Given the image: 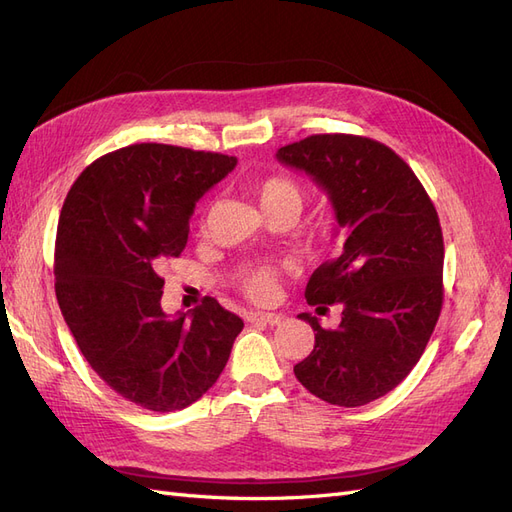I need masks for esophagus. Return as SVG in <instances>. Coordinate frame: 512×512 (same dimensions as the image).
<instances>
[{
    "label": "esophagus",
    "instance_id": "34e87169",
    "mask_svg": "<svg viewBox=\"0 0 512 512\" xmlns=\"http://www.w3.org/2000/svg\"><path fill=\"white\" fill-rule=\"evenodd\" d=\"M250 320L252 322H265V324H271V327H275V324H280L284 318L280 314H265V312H254L250 314Z\"/></svg>",
    "mask_w": 512,
    "mask_h": 512
}]
</instances>
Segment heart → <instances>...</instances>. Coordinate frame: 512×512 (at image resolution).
I'll use <instances>...</instances> for the list:
<instances>
[{"label": "heart", "instance_id": "b5f03b06", "mask_svg": "<svg viewBox=\"0 0 512 512\" xmlns=\"http://www.w3.org/2000/svg\"><path fill=\"white\" fill-rule=\"evenodd\" d=\"M258 203L267 215H288L290 220L303 211L307 200L305 185L288 175H271L254 185ZM280 282V267L271 262H254L239 273V288L252 301H271Z\"/></svg>", "mask_w": 512, "mask_h": 512}]
</instances>
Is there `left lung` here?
<instances>
[{"mask_svg": "<svg viewBox=\"0 0 512 512\" xmlns=\"http://www.w3.org/2000/svg\"><path fill=\"white\" fill-rule=\"evenodd\" d=\"M329 194L344 252L322 262L305 288L318 309L342 305L337 329L312 324L314 350L294 365L305 389L333 406L356 408L404 380L440 318L444 239L423 183L374 138L314 134L277 151Z\"/></svg>", "mask_w": 512, "mask_h": 512, "instance_id": "1", "label": "left lung"}]
</instances>
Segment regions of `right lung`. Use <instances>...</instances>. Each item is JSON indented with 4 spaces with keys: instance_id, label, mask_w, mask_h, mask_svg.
Instances as JSON below:
<instances>
[{
    "instance_id": "add662e5",
    "label": "right lung",
    "mask_w": 512,
    "mask_h": 512,
    "mask_svg": "<svg viewBox=\"0 0 512 512\" xmlns=\"http://www.w3.org/2000/svg\"><path fill=\"white\" fill-rule=\"evenodd\" d=\"M235 164L213 151L128 145L91 162L61 207V314L91 369L145 410L175 412L203 397L243 329L211 297L177 318L160 305V269L185 250L196 200Z\"/></svg>"
}]
</instances>
